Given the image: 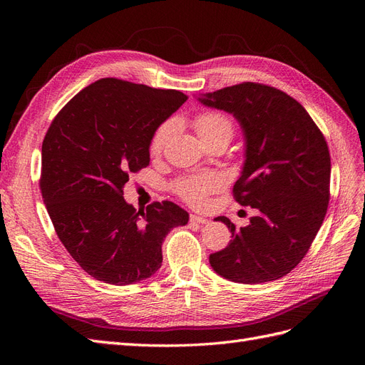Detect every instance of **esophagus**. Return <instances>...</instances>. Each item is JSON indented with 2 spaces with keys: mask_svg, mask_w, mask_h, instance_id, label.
Instances as JSON below:
<instances>
[{
  "mask_svg": "<svg viewBox=\"0 0 365 365\" xmlns=\"http://www.w3.org/2000/svg\"><path fill=\"white\" fill-rule=\"evenodd\" d=\"M190 222L196 224V225H204L208 222V219H205L202 216H197V215H190Z\"/></svg>",
  "mask_w": 365,
  "mask_h": 365,
  "instance_id": "1",
  "label": "esophagus"
}]
</instances>
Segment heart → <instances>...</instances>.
Wrapping results in <instances>:
<instances>
[{
    "label": "heart",
    "instance_id": "b5f03b06",
    "mask_svg": "<svg viewBox=\"0 0 365 365\" xmlns=\"http://www.w3.org/2000/svg\"><path fill=\"white\" fill-rule=\"evenodd\" d=\"M195 128L207 145L215 141H227L235 135V121L228 114L216 109L200 113L195 120ZM175 130V121L172 118L164 120L155 129H153L149 140V152L152 155H160L168 146V143ZM225 185V178L217 172H201L190 173L176 178L172 184V190L176 196L193 207H200L205 202L207 196L222 189Z\"/></svg>",
    "mask_w": 365,
    "mask_h": 365
}]
</instances>
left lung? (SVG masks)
I'll use <instances>...</instances> for the list:
<instances>
[{
	"label": "left lung",
	"instance_id": "1",
	"mask_svg": "<svg viewBox=\"0 0 365 365\" xmlns=\"http://www.w3.org/2000/svg\"><path fill=\"white\" fill-rule=\"evenodd\" d=\"M200 101L233 114L245 132L247 160L233 187L240 205L257 210L236 228L210 264L237 283H264L291 272L322 227L330 200V153L323 132L294 97L264 83L242 82Z\"/></svg>",
	"mask_w": 365,
	"mask_h": 365
}]
</instances>
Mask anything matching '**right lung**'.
<instances>
[{"mask_svg":"<svg viewBox=\"0 0 365 365\" xmlns=\"http://www.w3.org/2000/svg\"><path fill=\"white\" fill-rule=\"evenodd\" d=\"M187 98L105 77L53 118L39 189L62 245L96 280L123 286L150 277L161 267L165 235L189 220L170 201L137 210L123 200L129 176L149 165L153 129Z\"/></svg>","mask_w":365,"mask_h":365,"instance_id":"1","label":"right lung"}]
</instances>
